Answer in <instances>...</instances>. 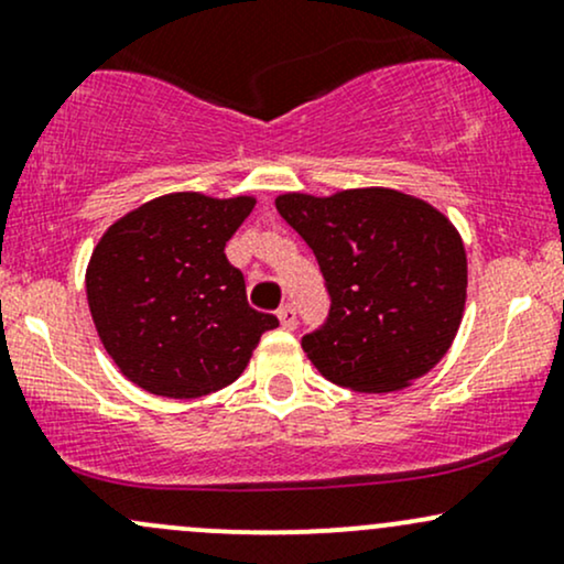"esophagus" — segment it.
Returning a JSON list of instances; mask_svg holds the SVG:
<instances>
[{
  "label": "esophagus",
  "instance_id": "34e87169",
  "mask_svg": "<svg viewBox=\"0 0 564 564\" xmlns=\"http://www.w3.org/2000/svg\"><path fill=\"white\" fill-rule=\"evenodd\" d=\"M278 321H281V326L283 328H296V310L291 307V304H281V307H278Z\"/></svg>",
  "mask_w": 564,
  "mask_h": 564
}]
</instances>
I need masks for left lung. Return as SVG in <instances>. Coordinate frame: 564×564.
I'll use <instances>...</instances> for the list:
<instances>
[{
  "mask_svg": "<svg viewBox=\"0 0 564 564\" xmlns=\"http://www.w3.org/2000/svg\"><path fill=\"white\" fill-rule=\"evenodd\" d=\"M275 209L313 249L332 310L302 339L313 366L355 392H392L432 371L467 302V251L426 200L392 187L283 193Z\"/></svg>",
  "mask_w": 564,
  "mask_h": 564,
  "instance_id": "8db88e82",
  "label": "left lung"
}]
</instances>
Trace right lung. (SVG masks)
<instances>
[{
    "label": "right lung",
    "mask_w": 564,
    "mask_h": 564,
    "mask_svg": "<svg viewBox=\"0 0 564 564\" xmlns=\"http://www.w3.org/2000/svg\"><path fill=\"white\" fill-rule=\"evenodd\" d=\"M254 204L166 193L102 232L84 278L87 302L102 347L132 384L174 400L223 390L278 326L249 307L241 270L225 257Z\"/></svg>",
    "instance_id": "1"
}]
</instances>
